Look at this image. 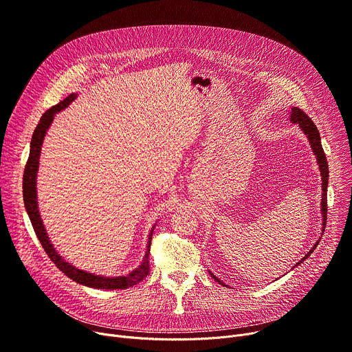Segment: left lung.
<instances>
[{
  "label": "left lung",
  "instance_id": "left-lung-1",
  "mask_svg": "<svg viewBox=\"0 0 352 352\" xmlns=\"http://www.w3.org/2000/svg\"><path fill=\"white\" fill-rule=\"evenodd\" d=\"M292 124H298L301 126L302 131L305 133V135L308 137L309 140V144L312 146V151L314 154L317 155V161H318V165H320V171H321V177H322V201H321V210H322V217H324V230H325V226H327V187H328V162H327V157L324 154V150H322V145H321V137H320V133H318V128L316 126V124L312 122V120L304 113L302 109L294 107L292 111H291V118ZM318 245V243L312 247V250L302 258V260H305V258L309 256V254L316 250V247ZM301 263V261H300ZM298 263V264H300ZM297 264V265H298ZM212 278L218 283H221L218 278H215V276L211 274Z\"/></svg>",
  "mask_w": 352,
  "mask_h": 352
}]
</instances>
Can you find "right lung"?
I'll list each match as a JSON object with an SVG mask.
<instances>
[{"label": "right lung", "mask_w": 352, "mask_h": 352, "mask_svg": "<svg viewBox=\"0 0 352 352\" xmlns=\"http://www.w3.org/2000/svg\"><path fill=\"white\" fill-rule=\"evenodd\" d=\"M74 100H76V94H69L65 100H63L61 102H58L57 105L51 107L50 109H47L45 113L43 114L38 125L35 126L34 134H32V140H31V150H30V157L28 161L25 164V170H24V177H23V195H24V204L28 212V217L31 219L32 228L38 236L40 243L44 248V251L47 252V255L50 256V260L57 265L58 270H61L72 281H76L78 284L91 287V288H101V289H125L129 287H134L135 284H138L140 281H142L145 276L150 274V247H151V235L150 234V243H148V252L145 254L144 261L141 264L140 268H137L135 271H133L131 274H128L125 276H114V278H105V276H100L96 274H89L85 272L82 270H78L76 267H72L69 263H65L63 258L57 254V251L54 250L52 244L50 243V238L47 236L45 228L43 226V221L38 212V206H36V190H35V178H36V171H38V160H40V153H41V145L45 137V133L48 126L51 125L54 116L60 113L61 109H64L65 107H68ZM154 231V230H153Z\"/></svg>", "instance_id": "add662e5"}]
</instances>
